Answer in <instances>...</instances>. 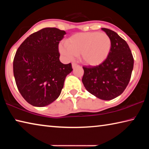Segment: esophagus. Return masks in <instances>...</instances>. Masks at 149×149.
<instances>
[{"instance_id": "esophagus-1", "label": "esophagus", "mask_w": 149, "mask_h": 149, "mask_svg": "<svg viewBox=\"0 0 149 149\" xmlns=\"http://www.w3.org/2000/svg\"><path fill=\"white\" fill-rule=\"evenodd\" d=\"M77 65H78V64H77L76 63H74V62L72 63V68H75V67L77 66Z\"/></svg>"}]
</instances>
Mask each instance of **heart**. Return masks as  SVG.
<instances>
[{"label": "heart", "instance_id": "b5f03b06", "mask_svg": "<svg viewBox=\"0 0 149 149\" xmlns=\"http://www.w3.org/2000/svg\"><path fill=\"white\" fill-rule=\"evenodd\" d=\"M112 43L109 36L104 33L87 32L72 35L60 45V53L68 59L79 56L84 64L91 66L104 62L109 54Z\"/></svg>", "mask_w": 149, "mask_h": 149}]
</instances>
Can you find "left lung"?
Here are the masks:
<instances>
[{
	"label": "left lung",
	"instance_id": "1",
	"mask_svg": "<svg viewBox=\"0 0 149 149\" xmlns=\"http://www.w3.org/2000/svg\"><path fill=\"white\" fill-rule=\"evenodd\" d=\"M111 40V50L104 62L96 66L83 67L82 82L91 94L100 99L110 100L124 91L133 68V55L124 39L116 33L102 28Z\"/></svg>",
	"mask_w": 149,
	"mask_h": 149
}]
</instances>
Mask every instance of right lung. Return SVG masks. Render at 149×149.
<instances>
[{"label": "right lung", "instance_id": "obj_1", "mask_svg": "<svg viewBox=\"0 0 149 149\" xmlns=\"http://www.w3.org/2000/svg\"><path fill=\"white\" fill-rule=\"evenodd\" d=\"M65 32L46 27L30 35L17 49L13 62L14 75L20 94L34 107L54 102L61 93L72 64L60 61L58 45Z\"/></svg>", "mask_w": 149, "mask_h": 149}]
</instances>
